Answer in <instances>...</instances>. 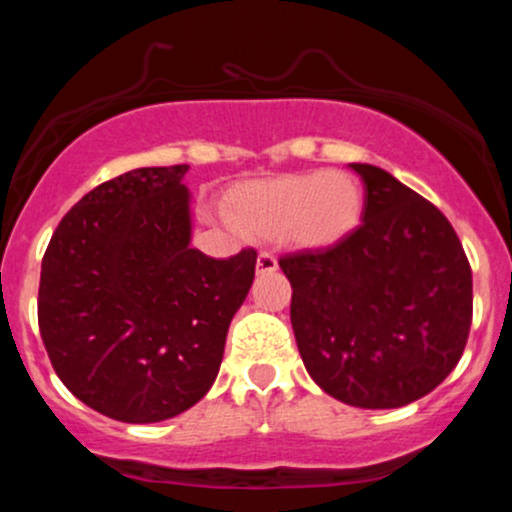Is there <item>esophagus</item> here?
Instances as JSON below:
<instances>
[{
    "label": "esophagus",
    "mask_w": 512,
    "mask_h": 512,
    "mask_svg": "<svg viewBox=\"0 0 512 512\" xmlns=\"http://www.w3.org/2000/svg\"><path fill=\"white\" fill-rule=\"evenodd\" d=\"M276 267H279V264H276V257L272 252L262 250L260 255H257V272H274Z\"/></svg>",
    "instance_id": "esophagus-1"
}]
</instances>
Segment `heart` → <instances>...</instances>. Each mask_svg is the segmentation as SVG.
Listing matches in <instances>:
<instances>
[{
  "instance_id": "b5f03b06",
  "label": "heart",
  "mask_w": 512,
  "mask_h": 512,
  "mask_svg": "<svg viewBox=\"0 0 512 512\" xmlns=\"http://www.w3.org/2000/svg\"><path fill=\"white\" fill-rule=\"evenodd\" d=\"M361 182L344 170H310L238 187L228 216L240 231L279 238L296 248H327L354 231L361 219Z\"/></svg>"
}]
</instances>
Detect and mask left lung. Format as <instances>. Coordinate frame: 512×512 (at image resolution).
I'll return each instance as SVG.
<instances>
[{"mask_svg": "<svg viewBox=\"0 0 512 512\" xmlns=\"http://www.w3.org/2000/svg\"><path fill=\"white\" fill-rule=\"evenodd\" d=\"M361 175V223L330 248L279 257L305 370L327 395L395 409L460 361L472 327V267L443 211L383 168Z\"/></svg>", "mask_w": 512, "mask_h": 512, "instance_id": "1", "label": "left lung"}]
</instances>
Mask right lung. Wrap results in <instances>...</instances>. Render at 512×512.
I'll list each match as a JSON object with an SVG mask.
<instances>
[{"instance_id":"right-lung-1","label":"right lung","mask_w":512,"mask_h":512,"mask_svg":"<svg viewBox=\"0 0 512 512\" xmlns=\"http://www.w3.org/2000/svg\"><path fill=\"white\" fill-rule=\"evenodd\" d=\"M187 166L137 168L93 187L43 255L38 327L52 368L125 424L178 416L209 392L228 325L255 279V248H190Z\"/></svg>"}]
</instances>
